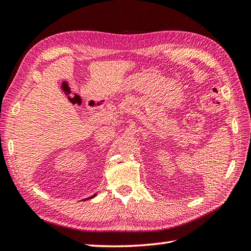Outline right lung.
Wrapping results in <instances>:
<instances>
[{"mask_svg": "<svg viewBox=\"0 0 251 251\" xmlns=\"http://www.w3.org/2000/svg\"><path fill=\"white\" fill-rule=\"evenodd\" d=\"M95 196H96V194H94V195H92V196H91V197H88V198H86V199H85V201H88V199H91V198H93V197H95Z\"/></svg>", "mask_w": 251, "mask_h": 251, "instance_id": "obj_1", "label": "right lung"}]
</instances>
